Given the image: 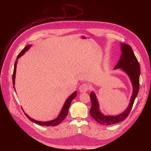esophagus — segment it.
<instances>
[{
  "label": "esophagus",
  "instance_id": "esophagus-1",
  "mask_svg": "<svg viewBox=\"0 0 151 151\" xmlns=\"http://www.w3.org/2000/svg\"><path fill=\"white\" fill-rule=\"evenodd\" d=\"M90 88L89 85L86 83H82L79 87V91L81 93H85V92H87Z\"/></svg>",
  "mask_w": 151,
  "mask_h": 151
}]
</instances>
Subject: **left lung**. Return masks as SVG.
<instances>
[{
  "instance_id": "left-lung-1",
  "label": "left lung",
  "mask_w": 151,
  "mask_h": 151,
  "mask_svg": "<svg viewBox=\"0 0 151 151\" xmlns=\"http://www.w3.org/2000/svg\"><path fill=\"white\" fill-rule=\"evenodd\" d=\"M122 52L119 60L114 69H121L130 78L132 87L133 93L127 108L121 114L118 115H104L99 109V104L96 94L92 91L90 93L91 101V108L90 111L91 116L99 124L104 125H112L124 121L128 115L132 108L134 100L137 96L139 90V78L140 68L139 62L132 50V47L125 44H121Z\"/></svg>"
}]
</instances>
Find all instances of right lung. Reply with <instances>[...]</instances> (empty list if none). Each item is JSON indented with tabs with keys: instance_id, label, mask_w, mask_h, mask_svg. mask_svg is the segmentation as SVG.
Here are the masks:
<instances>
[{
	"instance_id": "1",
	"label": "right lung",
	"mask_w": 151,
	"mask_h": 151,
	"mask_svg": "<svg viewBox=\"0 0 151 151\" xmlns=\"http://www.w3.org/2000/svg\"><path fill=\"white\" fill-rule=\"evenodd\" d=\"M32 47L31 45H27L22 51H21V52L18 55L17 57V60L15 62V64H14V73H13V75H12V82H13V85H14V88L15 89V73H16V68H17V60L21 57L22 56L27 50H29L30 49V48ZM77 95V92L75 91L73 94H72L64 102V104H63V106L61 109V111L60 112V113L59 114V115H58L57 118H56L55 119H54V120H51V121H45V122H42V121H36L32 118H30L29 115H27L24 112V114L26 115V116L32 122L40 125H44V126H55L58 125L59 124H60L64 119L66 118V116L68 115V111H69V107L71 104V102L76 97Z\"/></svg>"
}]
</instances>
